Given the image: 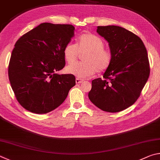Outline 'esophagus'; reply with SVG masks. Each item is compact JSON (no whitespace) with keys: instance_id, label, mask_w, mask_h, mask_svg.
I'll list each match as a JSON object with an SVG mask.
<instances>
[{"instance_id":"34e87169","label":"esophagus","mask_w":160,"mask_h":160,"mask_svg":"<svg viewBox=\"0 0 160 160\" xmlns=\"http://www.w3.org/2000/svg\"><path fill=\"white\" fill-rule=\"evenodd\" d=\"M83 82V81L82 79H80V78H76V83H82Z\"/></svg>"}]
</instances>
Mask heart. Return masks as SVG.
<instances>
[{"mask_svg": "<svg viewBox=\"0 0 160 160\" xmlns=\"http://www.w3.org/2000/svg\"><path fill=\"white\" fill-rule=\"evenodd\" d=\"M104 42L98 36L91 33L79 36L77 46L68 43L64 48L63 55L69 64L66 71L78 78L90 77L95 72L102 73L110 67L112 62V53L105 48ZM79 54H85L83 63L72 65L77 61Z\"/></svg>", "mask_w": 160, "mask_h": 160, "instance_id": "heart-1", "label": "heart"}]
</instances>
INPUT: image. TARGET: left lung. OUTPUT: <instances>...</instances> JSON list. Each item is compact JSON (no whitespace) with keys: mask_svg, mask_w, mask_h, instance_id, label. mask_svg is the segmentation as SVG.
Masks as SVG:
<instances>
[{"mask_svg":"<svg viewBox=\"0 0 160 160\" xmlns=\"http://www.w3.org/2000/svg\"><path fill=\"white\" fill-rule=\"evenodd\" d=\"M97 32L109 43L113 58L103 78L92 81L88 98L108 112H119L141 96L150 75V63L143 42L130 31L118 26H98Z\"/></svg>","mask_w":160,"mask_h":160,"instance_id":"8db88e82","label":"left lung"}]
</instances>
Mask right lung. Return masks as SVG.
Returning <instances> with one entry per match:
<instances>
[{"label":"right lung","instance_id":"right-lung-1","mask_svg":"<svg viewBox=\"0 0 160 160\" xmlns=\"http://www.w3.org/2000/svg\"><path fill=\"white\" fill-rule=\"evenodd\" d=\"M72 24L42 23L22 36L11 54L8 76L15 98L31 112L46 114L59 107L76 84L73 74H59L64 46L74 36Z\"/></svg>","mask_w":160,"mask_h":160}]
</instances>
